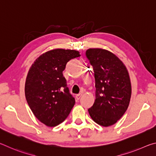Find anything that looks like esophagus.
I'll return each instance as SVG.
<instances>
[{
  "label": "esophagus",
  "mask_w": 156,
  "mask_h": 156,
  "mask_svg": "<svg viewBox=\"0 0 156 156\" xmlns=\"http://www.w3.org/2000/svg\"><path fill=\"white\" fill-rule=\"evenodd\" d=\"M81 96H82V94H77L76 96V99L77 100H80V98H81Z\"/></svg>",
  "instance_id": "34e87169"
}]
</instances>
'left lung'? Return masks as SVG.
<instances>
[{
	"label": "left lung",
	"instance_id": "8db88e82",
	"mask_svg": "<svg viewBox=\"0 0 156 156\" xmlns=\"http://www.w3.org/2000/svg\"><path fill=\"white\" fill-rule=\"evenodd\" d=\"M85 54L93 67L96 87V100L89 113L100 125H113L124 115L130 102L128 71L115 55L107 50L89 49Z\"/></svg>",
	"mask_w": 156,
	"mask_h": 156
}]
</instances>
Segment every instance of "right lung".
<instances>
[{"instance_id": "obj_1", "label": "right lung", "mask_w": 156, "mask_h": 156, "mask_svg": "<svg viewBox=\"0 0 156 156\" xmlns=\"http://www.w3.org/2000/svg\"><path fill=\"white\" fill-rule=\"evenodd\" d=\"M80 56L75 50H51L39 56L29 70L26 100L34 115L47 126L62 123L75 105L62 72L70 60Z\"/></svg>"}]
</instances>
